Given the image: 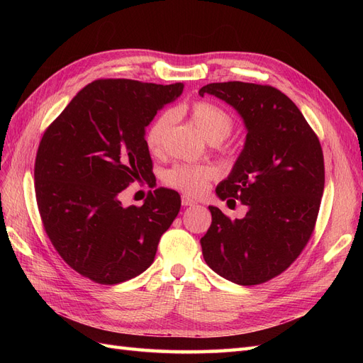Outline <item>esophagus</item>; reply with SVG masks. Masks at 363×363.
I'll return each instance as SVG.
<instances>
[{"instance_id":"esophagus-1","label":"esophagus","mask_w":363,"mask_h":363,"mask_svg":"<svg viewBox=\"0 0 363 363\" xmlns=\"http://www.w3.org/2000/svg\"><path fill=\"white\" fill-rule=\"evenodd\" d=\"M182 204H183L184 207H188V206H195V204H196V201H194L192 199H189V196L183 195V196H182Z\"/></svg>"}]
</instances>
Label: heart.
I'll use <instances>...</instances> for the list:
<instances>
[{"mask_svg": "<svg viewBox=\"0 0 363 363\" xmlns=\"http://www.w3.org/2000/svg\"><path fill=\"white\" fill-rule=\"evenodd\" d=\"M189 118L200 133L208 142H221L233 130V118L223 107L211 101L199 100L189 106ZM172 123L171 113L159 115L145 131V145L151 155L160 156L164 147V138ZM216 168L211 163H177L164 172V184L188 195L203 194L208 182L216 177Z\"/></svg>", "mask_w": 363, "mask_h": 363, "instance_id": "b5f03b06", "label": "heart"}]
</instances>
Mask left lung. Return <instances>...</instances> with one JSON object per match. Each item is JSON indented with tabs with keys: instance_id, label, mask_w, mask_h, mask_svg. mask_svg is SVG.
<instances>
[{
	"instance_id": "1",
	"label": "left lung",
	"mask_w": 363,
	"mask_h": 363,
	"mask_svg": "<svg viewBox=\"0 0 363 363\" xmlns=\"http://www.w3.org/2000/svg\"><path fill=\"white\" fill-rule=\"evenodd\" d=\"M224 100L242 116L247 140L221 200L248 207L230 219L208 206L212 224L201 238L203 256L219 276L242 286L260 284L288 269L309 242L324 192L320 139L291 98L268 84L211 83L200 95Z\"/></svg>"
}]
</instances>
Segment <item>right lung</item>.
I'll list each match as a JSON object with an SVG mask.
<instances>
[{
	"label": "right lung",
	"mask_w": 363,
	"mask_h": 363,
	"mask_svg": "<svg viewBox=\"0 0 363 363\" xmlns=\"http://www.w3.org/2000/svg\"><path fill=\"white\" fill-rule=\"evenodd\" d=\"M182 92V83L95 80L43 133L35 162L40 219L52 247L83 277L116 284L155 260L179 215V192L159 188L128 207L119 196L155 175L145 127Z\"/></svg>",
	"instance_id": "add662e5"
}]
</instances>
